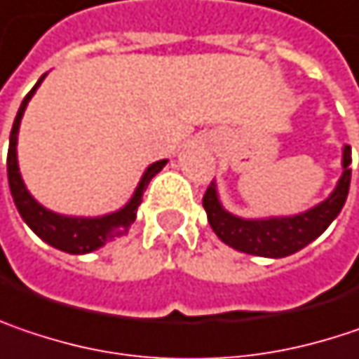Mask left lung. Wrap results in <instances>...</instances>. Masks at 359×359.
Returning a JSON list of instances; mask_svg holds the SVG:
<instances>
[{
    "instance_id": "obj_1",
    "label": "left lung",
    "mask_w": 359,
    "mask_h": 359,
    "mask_svg": "<svg viewBox=\"0 0 359 359\" xmlns=\"http://www.w3.org/2000/svg\"><path fill=\"white\" fill-rule=\"evenodd\" d=\"M351 149H343V175L337 189L327 201L312 208L306 213L294 217H271V219H243L228 213L217 201L215 184H210L203 195V208L212 230L228 246L257 257H287L318 238L329 224L339 215L345 205L351 180Z\"/></svg>"
}]
</instances>
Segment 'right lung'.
Returning a JSON list of instances; mask_svg holds the SVG:
<instances>
[{"label":"right lung","instance_id":"right-lung-1","mask_svg":"<svg viewBox=\"0 0 359 359\" xmlns=\"http://www.w3.org/2000/svg\"><path fill=\"white\" fill-rule=\"evenodd\" d=\"M45 80V76L36 82V86L26 94V98L22 100L20 109H18L16 121L10 133V149H8V180H10V191L14 197L18 212L22 215V219L32 228V232L43 238L50 246L72 252V255H83V252H92L102 245L111 243L114 238H121L129 232L131 224L135 222V213L142 203L144 191L147 189L149 180L154 179L166 164V160L154 162L146 170L144 179L140 182L135 195L131 197V201L121 210V212L111 213V215H102V217H63L57 213L45 210L43 205H39L30 193L26 191L20 170H18L16 160V142H18V127H20V118L24 114V109L28 104V100L32 98L34 90L41 86Z\"/></svg>","mask_w":359,"mask_h":359}]
</instances>
